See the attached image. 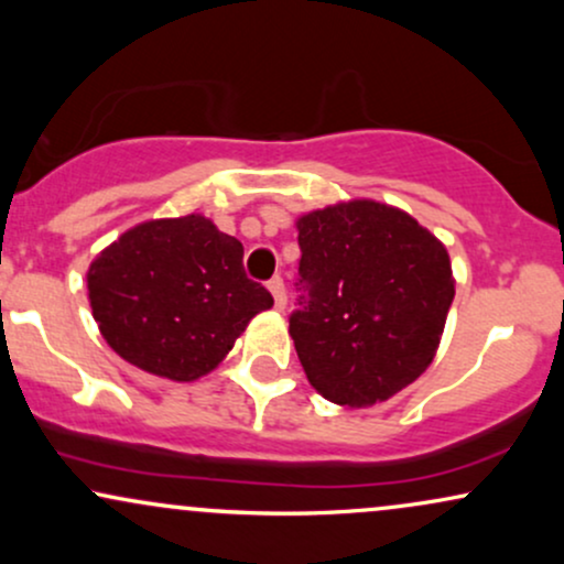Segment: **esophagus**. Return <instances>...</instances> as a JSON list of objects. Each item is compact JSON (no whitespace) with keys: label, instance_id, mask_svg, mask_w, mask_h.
Returning a JSON list of instances; mask_svg holds the SVG:
<instances>
[{"label":"esophagus","instance_id":"obj_1","mask_svg":"<svg viewBox=\"0 0 564 564\" xmlns=\"http://www.w3.org/2000/svg\"><path fill=\"white\" fill-rule=\"evenodd\" d=\"M268 289H270V294H273L275 307H278V310L286 307V286H283V278H281V275H273V278H270V281H268Z\"/></svg>","mask_w":564,"mask_h":564}]
</instances>
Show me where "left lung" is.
I'll list each match as a JSON object with an SVG mask.
<instances>
[{
    "instance_id": "left-lung-1",
    "label": "left lung",
    "mask_w": 564,
    "mask_h": 564,
    "mask_svg": "<svg viewBox=\"0 0 564 564\" xmlns=\"http://www.w3.org/2000/svg\"><path fill=\"white\" fill-rule=\"evenodd\" d=\"M296 230L289 334L310 384L332 403L364 408L422 377L456 294L445 246L377 200L310 212Z\"/></svg>"
}]
</instances>
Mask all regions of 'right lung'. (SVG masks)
<instances>
[{
  "label": "right lung",
  "instance_id": "1",
  "mask_svg": "<svg viewBox=\"0 0 564 564\" xmlns=\"http://www.w3.org/2000/svg\"><path fill=\"white\" fill-rule=\"evenodd\" d=\"M100 334L156 377L209 373L273 296L243 270V246L200 215L153 219L100 251L87 273Z\"/></svg>",
  "mask_w": 564,
  "mask_h": 564
}]
</instances>
